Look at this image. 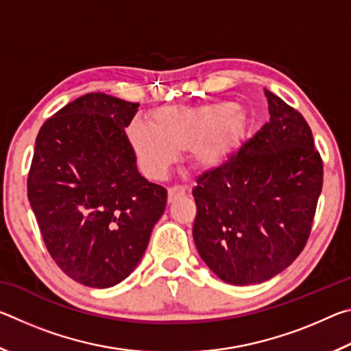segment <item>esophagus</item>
<instances>
[{
	"label": "esophagus",
	"instance_id": "esophagus-1",
	"mask_svg": "<svg viewBox=\"0 0 351 351\" xmlns=\"http://www.w3.org/2000/svg\"><path fill=\"white\" fill-rule=\"evenodd\" d=\"M186 195V187L184 186H173L169 189V201L171 203V201H175L176 198L180 197H184Z\"/></svg>",
	"mask_w": 351,
	"mask_h": 351
}]
</instances>
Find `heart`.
Returning a JSON list of instances; mask_svg holds the SVG:
<instances>
[{
    "mask_svg": "<svg viewBox=\"0 0 351 351\" xmlns=\"http://www.w3.org/2000/svg\"><path fill=\"white\" fill-rule=\"evenodd\" d=\"M245 125L241 110L221 102L161 110L153 116L154 130L134 121L128 134L142 169L159 178L175 162L178 152L186 148L193 169H217L234 152Z\"/></svg>",
    "mask_w": 351,
    "mask_h": 351,
    "instance_id": "1",
    "label": "heart"
}]
</instances>
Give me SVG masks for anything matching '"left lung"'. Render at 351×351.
<instances>
[{"label":"left lung","instance_id":"obj_1","mask_svg":"<svg viewBox=\"0 0 351 351\" xmlns=\"http://www.w3.org/2000/svg\"><path fill=\"white\" fill-rule=\"evenodd\" d=\"M265 96L269 122L192 190L195 246L213 274L240 287L269 280L299 257L324 182L304 116Z\"/></svg>","mask_w":351,"mask_h":351}]
</instances>
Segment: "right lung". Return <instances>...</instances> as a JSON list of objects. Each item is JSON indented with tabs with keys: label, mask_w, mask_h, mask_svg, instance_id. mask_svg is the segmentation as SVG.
Listing matches in <instances>:
<instances>
[{
	"label": "right lung",
	"mask_w": 351,
	"mask_h": 351,
	"mask_svg": "<svg viewBox=\"0 0 351 351\" xmlns=\"http://www.w3.org/2000/svg\"><path fill=\"white\" fill-rule=\"evenodd\" d=\"M138 106L85 94L47 119L35 141L29 203L51 257L85 287L125 280L167 204V190L136 167L125 128Z\"/></svg>",
	"instance_id": "add662e5"
}]
</instances>
